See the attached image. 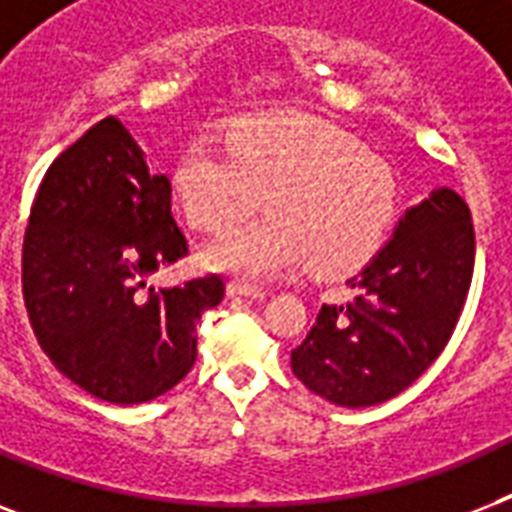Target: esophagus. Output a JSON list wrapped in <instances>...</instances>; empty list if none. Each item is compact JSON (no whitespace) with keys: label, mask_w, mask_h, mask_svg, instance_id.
<instances>
[{"label":"esophagus","mask_w":512,"mask_h":512,"mask_svg":"<svg viewBox=\"0 0 512 512\" xmlns=\"http://www.w3.org/2000/svg\"><path fill=\"white\" fill-rule=\"evenodd\" d=\"M228 297H249V300H260L265 297V292L255 284H247V281H231L228 284Z\"/></svg>","instance_id":"34e87169"}]
</instances>
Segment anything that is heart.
I'll return each instance as SVG.
<instances>
[{
	"instance_id": "b5f03b06",
	"label": "heart",
	"mask_w": 512,
	"mask_h": 512,
	"mask_svg": "<svg viewBox=\"0 0 512 512\" xmlns=\"http://www.w3.org/2000/svg\"><path fill=\"white\" fill-rule=\"evenodd\" d=\"M265 201L271 212L223 233L204 263L241 279H276L311 260L327 276L353 271L382 247L396 215V180L380 159L300 114H255L193 138L172 191L199 231H223Z\"/></svg>"
}]
</instances>
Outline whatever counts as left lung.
<instances>
[{"label":"left lung","instance_id":"1","mask_svg":"<svg viewBox=\"0 0 512 512\" xmlns=\"http://www.w3.org/2000/svg\"><path fill=\"white\" fill-rule=\"evenodd\" d=\"M476 263V231L460 193L438 188L406 209L393 239L350 279L356 297L321 305L292 372L337 406L398 396L428 369L460 321Z\"/></svg>","mask_w":512,"mask_h":512}]
</instances>
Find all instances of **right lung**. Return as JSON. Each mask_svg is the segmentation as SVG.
<instances>
[{
  "label": "right lung",
  "instance_id": "1",
  "mask_svg": "<svg viewBox=\"0 0 512 512\" xmlns=\"http://www.w3.org/2000/svg\"><path fill=\"white\" fill-rule=\"evenodd\" d=\"M188 255L167 175L114 116L44 172L23 236V300L34 335L68 380L108 404L162 396L196 361V324L225 295L220 276L154 289Z\"/></svg>",
  "mask_w": 512,
  "mask_h": 512
}]
</instances>
